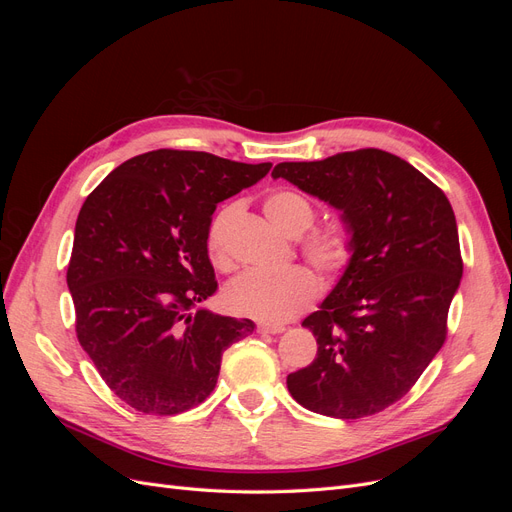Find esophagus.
Wrapping results in <instances>:
<instances>
[{
  "mask_svg": "<svg viewBox=\"0 0 512 512\" xmlns=\"http://www.w3.org/2000/svg\"><path fill=\"white\" fill-rule=\"evenodd\" d=\"M258 333H269V335H277V333H284L286 327H282V324H267V322H260L256 327Z\"/></svg>",
  "mask_w": 512,
  "mask_h": 512,
  "instance_id": "esophagus-1",
  "label": "esophagus"
}]
</instances>
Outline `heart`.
<instances>
[{
    "instance_id": "1",
    "label": "heart",
    "mask_w": 512,
    "mask_h": 512,
    "mask_svg": "<svg viewBox=\"0 0 512 512\" xmlns=\"http://www.w3.org/2000/svg\"><path fill=\"white\" fill-rule=\"evenodd\" d=\"M267 218L288 237H299L316 222L312 200L297 190H275L265 200ZM232 209L213 220L207 235V250L215 267L228 269L230 254L224 230ZM303 256L327 277H339L352 262L354 245L342 226H324L312 230L301 241ZM320 292L318 277L307 267H290L277 273L250 271L230 282L224 301L232 314L262 322H286L312 305Z\"/></svg>"
}]
</instances>
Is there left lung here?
I'll use <instances>...</instances> for the list:
<instances>
[{
    "mask_svg": "<svg viewBox=\"0 0 512 512\" xmlns=\"http://www.w3.org/2000/svg\"><path fill=\"white\" fill-rule=\"evenodd\" d=\"M284 177L342 211L354 254L320 309L303 320L318 354L288 376L307 410L378 414L404 397L446 339L463 260L451 203L421 170L382 149L282 162Z\"/></svg>",
    "mask_w": 512,
    "mask_h": 512,
    "instance_id": "8db88e82",
    "label": "left lung"
}]
</instances>
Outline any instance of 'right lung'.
<instances>
[{
    "instance_id": "right-lung-1",
    "label": "right lung",
    "mask_w": 512,
    "mask_h": 512,
    "mask_svg": "<svg viewBox=\"0 0 512 512\" xmlns=\"http://www.w3.org/2000/svg\"><path fill=\"white\" fill-rule=\"evenodd\" d=\"M271 166L156 149L117 166L87 196L66 275L76 337L130 408L173 416L203 404L222 352L252 335V320L198 303L218 290L207 252L215 207Z\"/></svg>"
}]
</instances>
